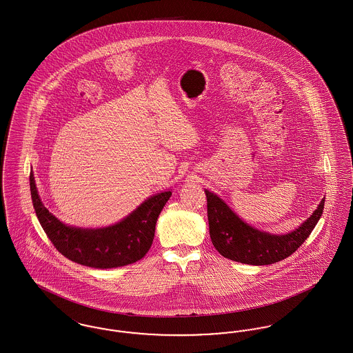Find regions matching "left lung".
<instances>
[{"mask_svg": "<svg viewBox=\"0 0 353 353\" xmlns=\"http://www.w3.org/2000/svg\"><path fill=\"white\" fill-rule=\"evenodd\" d=\"M209 233L216 250L225 258L246 265H271L296 252L310 236L323 214L325 197L302 225L288 234H270L254 229L239 219L217 194L205 190Z\"/></svg>", "mask_w": 353, "mask_h": 353, "instance_id": "obj_1", "label": "left lung"}]
</instances>
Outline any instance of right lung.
I'll list each match as a JSON object with an SVG mask.
<instances>
[{
  "label": "right lung",
  "instance_id": "obj_1",
  "mask_svg": "<svg viewBox=\"0 0 353 353\" xmlns=\"http://www.w3.org/2000/svg\"><path fill=\"white\" fill-rule=\"evenodd\" d=\"M30 192L35 214L54 248L70 261L94 269L120 268L141 259L151 249L159 214L172 196L170 190L152 196L112 226L82 229L65 225L43 206L33 172Z\"/></svg>",
  "mask_w": 353,
  "mask_h": 353
}]
</instances>
